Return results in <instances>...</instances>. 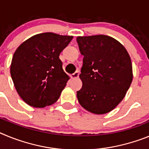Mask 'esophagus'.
<instances>
[{"mask_svg": "<svg viewBox=\"0 0 149 149\" xmlns=\"http://www.w3.org/2000/svg\"><path fill=\"white\" fill-rule=\"evenodd\" d=\"M79 77V72L78 71H77V72H75L74 74H72V75H71V77H72V79H75V78H77V77Z\"/></svg>", "mask_w": 149, "mask_h": 149, "instance_id": "obj_1", "label": "esophagus"}]
</instances>
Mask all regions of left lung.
<instances>
[{"instance_id":"8db88e82","label":"left lung","mask_w":149,"mask_h":149,"mask_svg":"<svg viewBox=\"0 0 149 149\" xmlns=\"http://www.w3.org/2000/svg\"><path fill=\"white\" fill-rule=\"evenodd\" d=\"M77 42L84 55L80 74L83 85L77 92L79 103L93 113H109L131 86V57L119 42L108 36H77Z\"/></svg>"}]
</instances>
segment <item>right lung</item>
I'll use <instances>...</instances> for the list:
<instances>
[{"label":"right lung","mask_w":149,"mask_h":149,"mask_svg":"<svg viewBox=\"0 0 149 149\" xmlns=\"http://www.w3.org/2000/svg\"><path fill=\"white\" fill-rule=\"evenodd\" d=\"M72 39L54 33L37 34L15 51L10 74L17 93L27 104L42 108L60 98L69 77L59 56Z\"/></svg>","instance_id":"right-lung-1"}]
</instances>
